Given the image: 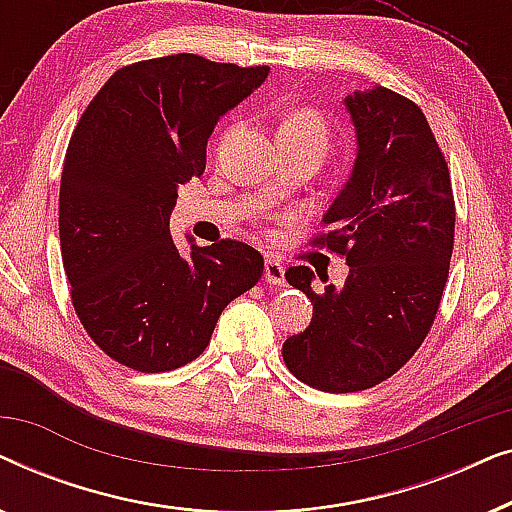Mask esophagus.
I'll list each match as a JSON object with an SVG mask.
<instances>
[{
    "mask_svg": "<svg viewBox=\"0 0 512 512\" xmlns=\"http://www.w3.org/2000/svg\"><path fill=\"white\" fill-rule=\"evenodd\" d=\"M265 282L275 286L284 284V265L275 261V258H268V261H265Z\"/></svg>",
    "mask_w": 512,
    "mask_h": 512,
    "instance_id": "obj_1",
    "label": "esophagus"
}]
</instances>
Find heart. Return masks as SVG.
<instances>
[{"instance_id": "heart-1", "label": "heart", "mask_w": 512, "mask_h": 512, "mask_svg": "<svg viewBox=\"0 0 512 512\" xmlns=\"http://www.w3.org/2000/svg\"><path fill=\"white\" fill-rule=\"evenodd\" d=\"M284 135H298V137H312L317 139V142L326 144V135H328V128L324 123V118H321L317 111H296L289 121L282 125V130H279V137Z\"/></svg>"}]
</instances>
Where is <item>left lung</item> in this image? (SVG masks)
I'll return each mask as SVG.
<instances>
[{
  "instance_id": "8db88e82",
  "label": "left lung",
  "mask_w": 512,
  "mask_h": 512,
  "mask_svg": "<svg viewBox=\"0 0 512 512\" xmlns=\"http://www.w3.org/2000/svg\"><path fill=\"white\" fill-rule=\"evenodd\" d=\"M342 102L356 158L321 219L333 230L314 242L345 256L349 275L317 293L307 265L286 270L314 310L282 347L286 368L328 394L375 387L410 361L436 319L454 244L450 172L422 109L382 86Z\"/></svg>"
}]
</instances>
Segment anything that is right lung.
<instances>
[{
  "mask_svg": "<svg viewBox=\"0 0 512 512\" xmlns=\"http://www.w3.org/2000/svg\"><path fill=\"white\" fill-rule=\"evenodd\" d=\"M193 53L128 65L76 125L60 181V249L72 303L95 345L123 366L165 373L198 359L263 256L223 240L181 254L170 235L179 184L205 172L221 116L268 79Z\"/></svg>",
  "mask_w": 512,
  "mask_h": 512,
  "instance_id": "right-lung-1",
  "label": "right lung"
}]
</instances>
